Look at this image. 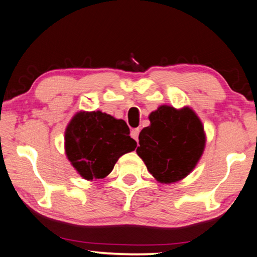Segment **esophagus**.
Instances as JSON below:
<instances>
[{
    "mask_svg": "<svg viewBox=\"0 0 257 257\" xmlns=\"http://www.w3.org/2000/svg\"><path fill=\"white\" fill-rule=\"evenodd\" d=\"M139 133H140V128H133L131 131V137L138 142L139 140Z\"/></svg>",
    "mask_w": 257,
    "mask_h": 257,
    "instance_id": "esophagus-1",
    "label": "esophagus"
}]
</instances>
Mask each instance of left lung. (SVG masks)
Instances as JSON below:
<instances>
[{
  "label": "left lung",
  "instance_id": "1",
  "mask_svg": "<svg viewBox=\"0 0 257 257\" xmlns=\"http://www.w3.org/2000/svg\"><path fill=\"white\" fill-rule=\"evenodd\" d=\"M150 125L139 136L137 153L155 179L162 183L186 178L203 155L205 133L190 108L176 110L161 106L149 116Z\"/></svg>",
  "mask_w": 257,
  "mask_h": 257
}]
</instances>
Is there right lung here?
I'll return each mask as SVG.
<instances>
[{"label": "right lung", "mask_w": 257, "mask_h": 257, "mask_svg": "<svg viewBox=\"0 0 257 257\" xmlns=\"http://www.w3.org/2000/svg\"><path fill=\"white\" fill-rule=\"evenodd\" d=\"M123 119L101 111H81L67 126V157L86 180L103 179L120 156L137 148Z\"/></svg>", "instance_id": "obj_1"}]
</instances>
